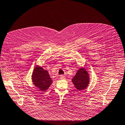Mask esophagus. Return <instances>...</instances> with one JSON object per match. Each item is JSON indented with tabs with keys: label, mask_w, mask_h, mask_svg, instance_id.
<instances>
[{
	"label": "esophagus",
	"mask_w": 125,
	"mask_h": 125,
	"mask_svg": "<svg viewBox=\"0 0 125 125\" xmlns=\"http://www.w3.org/2000/svg\"><path fill=\"white\" fill-rule=\"evenodd\" d=\"M60 78L61 79H65V76L64 75H60Z\"/></svg>",
	"instance_id": "1"
}]
</instances>
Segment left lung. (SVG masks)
I'll list each match as a JSON object with an SVG mask.
<instances>
[{
  "instance_id": "1",
  "label": "left lung",
  "mask_w": 125,
  "mask_h": 125,
  "mask_svg": "<svg viewBox=\"0 0 125 125\" xmlns=\"http://www.w3.org/2000/svg\"><path fill=\"white\" fill-rule=\"evenodd\" d=\"M88 73L83 68H80L72 79L75 87L79 91L85 89L88 86L89 82Z\"/></svg>"
}]
</instances>
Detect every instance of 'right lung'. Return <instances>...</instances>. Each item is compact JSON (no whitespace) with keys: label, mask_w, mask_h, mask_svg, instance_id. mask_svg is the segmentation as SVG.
<instances>
[{"label":"right lung","mask_w":125,"mask_h":125,"mask_svg":"<svg viewBox=\"0 0 125 125\" xmlns=\"http://www.w3.org/2000/svg\"><path fill=\"white\" fill-rule=\"evenodd\" d=\"M32 80L35 86L42 91H46L52 82L47 70L38 66L32 73Z\"/></svg>","instance_id":"obj_1"}]
</instances>
